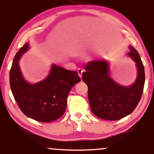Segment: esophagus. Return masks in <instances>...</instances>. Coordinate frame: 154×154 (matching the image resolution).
<instances>
[{"instance_id":"34e87169","label":"esophagus","mask_w":154,"mask_h":154,"mask_svg":"<svg viewBox=\"0 0 154 154\" xmlns=\"http://www.w3.org/2000/svg\"><path fill=\"white\" fill-rule=\"evenodd\" d=\"M83 72H84V69H81V68H79V69H78V73H79V75L81 78H82V73H83Z\"/></svg>"}]
</instances>
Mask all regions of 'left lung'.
<instances>
[{"label":"left lung","instance_id":"left-lung-1","mask_svg":"<svg viewBox=\"0 0 154 154\" xmlns=\"http://www.w3.org/2000/svg\"><path fill=\"white\" fill-rule=\"evenodd\" d=\"M128 56L136 63L138 74L130 86H122L109 76L106 61L88 62L83 73V81L88 87V99L92 112L96 116L108 121H117L127 116L137 106L145 82L144 67L138 52L129 46Z\"/></svg>","mask_w":154,"mask_h":154}]
</instances>
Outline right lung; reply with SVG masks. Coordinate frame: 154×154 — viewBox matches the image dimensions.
Returning a JSON list of instances; mask_svg holds the SVG:
<instances>
[{
	"label": "right lung",
	"mask_w": 154,
	"mask_h": 154,
	"mask_svg": "<svg viewBox=\"0 0 154 154\" xmlns=\"http://www.w3.org/2000/svg\"><path fill=\"white\" fill-rule=\"evenodd\" d=\"M29 50L26 43L14 56L10 71V84L14 98L24 115L42 123L58 119L65 112L66 98L72 87L81 81L77 71L53 64L49 75L35 84L23 78L19 60Z\"/></svg>",
	"instance_id": "1"
}]
</instances>
